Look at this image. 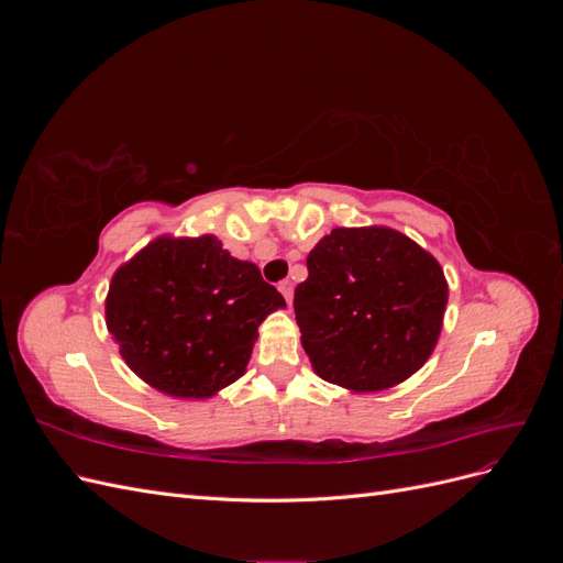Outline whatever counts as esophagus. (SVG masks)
Here are the masks:
<instances>
[{"mask_svg": "<svg viewBox=\"0 0 563 563\" xmlns=\"http://www.w3.org/2000/svg\"><path fill=\"white\" fill-rule=\"evenodd\" d=\"M279 291L286 298V302H291V298H294V284L291 282H288V279L279 282Z\"/></svg>", "mask_w": 563, "mask_h": 563, "instance_id": "1", "label": "esophagus"}]
</instances>
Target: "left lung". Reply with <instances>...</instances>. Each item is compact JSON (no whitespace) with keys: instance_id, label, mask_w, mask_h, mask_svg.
<instances>
[{"instance_id":"8db88e82","label":"left lung","mask_w":563,"mask_h":563,"mask_svg":"<svg viewBox=\"0 0 563 563\" xmlns=\"http://www.w3.org/2000/svg\"><path fill=\"white\" fill-rule=\"evenodd\" d=\"M446 300L444 269L406 234L335 228L310 251L294 310L317 376L376 391L428 362Z\"/></svg>"}]
</instances>
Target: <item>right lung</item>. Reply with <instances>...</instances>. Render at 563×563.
<instances>
[{
  "label": "right lung",
  "instance_id": "right-lung-1",
  "mask_svg": "<svg viewBox=\"0 0 563 563\" xmlns=\"http://www.w3.org/2000/svg\"><path fill=\"white\" fill-rule=\"evenodd\" d=\"M284 305L261 269L216 236H159L114 272L106 317L147 385L203 399L242 376L263 319Z\"/></svg>",
  "mask_w": 563,
  "mask_h": 563
}]
</instances>
